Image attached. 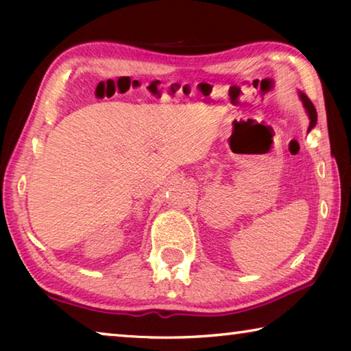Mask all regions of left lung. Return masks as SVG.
Here are the masks:
<instances>
[{
  "label": "left lung",
  "instance_id": "8db88e82",
  "mask_svg": "<svg viewBox=\"0 0 351 351\" xmlns=\"http://www.w3.org/2000/svg\"><path fill=\"white\" fill-rule=\"evenodd\" d=\"M299 97H300V100H302V104H304V108H305V111H306L308 117H310V127H308V132H310V130H313L314 127H316L317 112H316V108H314V105H313L311 100L306 97L305 93L299 91Z\"/></svg>",
  "mask_w": 351,
  "mask_h": 351
}]
</instances>
